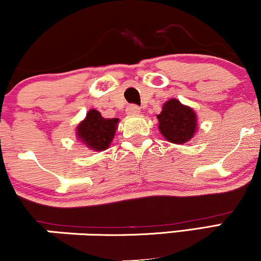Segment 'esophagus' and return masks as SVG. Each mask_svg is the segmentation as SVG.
<instances>
[{
  "label": "esophagus",
  "mask_w": 261,
  "mask_h": 261,
  "mask_svg": "<svg viewBox=\"0 0 261 261\" xmlns=\"http://www.w3.org/2000/svg\"><path fill=\"white\" fill-rule=\"evenodd\" d=\"M140 113H141V109L137 106H128L126 108V114H127V115L136 116V115H140Z\"/></svg>",
  "instance_id": "esophagus-1"
}]
</instances>
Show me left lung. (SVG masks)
Returning <instances> with one entry per match:
<instances>
[{"label": "left lung", "mask_w": 261, "mask_h": 261, "mask_svg": "<svg viewBox=\"0 0 261 261\" xmlns=\"http://www.w3.org/2000/svg\"><path fill=\"white\" fill-rule=\"evenodd\" d=\"M158 128L168 142L181 145L195 136L197 115L193 108L184 106L175 98L167 100L157 115Z\"/></svg>", "instance_id": "8db88e82"}]
</instances>
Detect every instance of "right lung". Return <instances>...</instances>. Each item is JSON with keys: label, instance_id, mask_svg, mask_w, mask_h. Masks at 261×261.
Segmentation results:
<instances>
[{"label": "right lung", "instance_id": "add662e5", "mask_svg": "<svg viewBox=\"0 0 261 261\" xmlns=\"http://www.w3.org/2000/svg\"><path fill=\"white\" fill-rule=\"evenodd\" d=\"M119 119H107L95 109L87 113L86 118L77 125L76 136L81 143L95 152L109 148L118 128Z\"/></svg>", "mask_w": 261, "mask_h": 261}]
</instances>
